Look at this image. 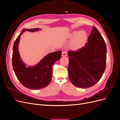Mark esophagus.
<instances>
[{
  "label": "esophagus",
  "mask_w": 120,
  "mask_h": 120,
  "mask_svg": "<svg viewBox=\"0 0 120 120\" xmlns=\"http://www.w3.org/2000/svg\"><path fill=\"white\" fill-rule=\"evenodd\" d=\"M61 56H67V52H63Z\"/></svg>",
  "instance_id": "34e87169"
}]
</instances>
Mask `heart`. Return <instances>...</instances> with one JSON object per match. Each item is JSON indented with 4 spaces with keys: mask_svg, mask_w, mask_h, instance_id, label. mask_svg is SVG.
Instances as JSON below:
<instances>
[{
    "mask_svg": "<svg viewBox=\"0 0 120 120\" xmlns=\"http://www.w3.org/2000/svg\"><path fill=\"white\" fill-rule=\"evenodd\" d=\"M71 38H73L70 43V48L74 50L82 49L86 45L88 35L84 31H74L70 35Z\"/></svg>",
    "mask_w": 120,
    "mask_h": 120,
    "instance_id": "b5f03b06",
    "label": "heart"
}]
</instances>
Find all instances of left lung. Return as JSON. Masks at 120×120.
<instances>
[{
    "label": "left lung",
    "instance_id": "left-lung-1",
    "mask_svg": "<svg viewBox=\"0 0 120 120\" xmlns=\"http://www.w3.org/2000/svg\"><path fill=\"white\" fill-rule=\"evenodd\" d=\"M85 46L68 52V73L72 84L86 88L99 81L106 66L107 46L102 36L95 26Z\"/></svg>",
    "mask_w": 120,
    "mask_h": 120
}]
</instances>
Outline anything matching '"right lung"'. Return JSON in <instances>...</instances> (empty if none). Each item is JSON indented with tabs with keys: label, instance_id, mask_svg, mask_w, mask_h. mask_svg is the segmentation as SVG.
Here are the masks:
<instances>
[{
	"label": "right lung",
	"instance_id": "obj_1",
	"mask_svg": "<svg viewBox=\"0 0 120 120\" xmlns=\"http://www.w3.org/2000/svg\"><path fill=\"white\" fill-rule=\"evenodd\" d=\"M41 29H23L16 39L13 46L12 67L17 78L23 86L32 90L42 89L48 86L52 80L54 63L60 59L61 51L49 53L34 67H26L21 60L19 51L20 35L25 31L34 32Z\"/></svg>",
	"mask_w": 120,
	"mask_h": 120
}]
</instances>
